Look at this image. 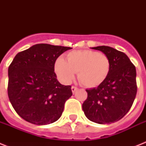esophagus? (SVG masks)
<instances>
[{
	"mask_svg": "<svg viewBox=\"0 0 146 146\" xmlns=\"http://www.w3.org/2000/svg\"><path fill=\"white\" fill-rule=\"evenodd\" d=\"M78 89L77 87H76V86H72L71 87V90H72V92H73V93H75V92Z\"/></svg>",
	"mask_w": 146,
	"mask_h": 146,
	"instance_id": "1",
	"label": "esophagus"
}]
</instances>
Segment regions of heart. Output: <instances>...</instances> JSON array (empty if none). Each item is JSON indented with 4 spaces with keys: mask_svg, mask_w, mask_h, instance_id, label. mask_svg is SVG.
I'll return each instance as SVG.
<instances>
[{
    "mask_svg": "<svg viewBox=\"0 0 146 146\" xmlns=\"http://www.w3.org/2000/svg\"><path fill=\"white\" fill-rule=\"evenodd\" d=\"M111 61L104 54L95 50H73L66 55V60L58 57L54 71L61 82L68 84L78 73V80L87 88H96L105 81L110 73Z\"/></svg>",
    "mask_w": 146,
    "mask_h": 146,
    "instance_id": "1",
    "label": "heart"
}]
</instances>
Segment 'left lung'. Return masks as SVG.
<instances>
[{
	"mask_svg": "<svg viewBox=\"0 0 146 146\" xmlns=\"http://www.w3.org/2000/svg\"><path fill=\"white\" fill-rule=\"evenodd\" d=\"M92 48L109 57L111 70L102 85L86 89L88 97L82 104V110L92 122L99 124L117 122L127 114L136 98V67L123 52L108 46Z\"/></svg>",
	"mask_w": 146,
	"mask_h": 146,
	"instance_id": "left-lung-1",
	"label": "left lung"
}]
</instances>
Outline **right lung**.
<instances>
[{
    "mask_svg": "<svg viewBox=\"0 0 146 146\" xmlns=\"http://www.w3.org/2000/svg\"><path fill=\"white\" fill-rule=\"evenodd\" d=\"M70 47L37 44L18 53L8 68L7 93L18 114L36 125H47L61 116L73 95L70 86L57 80L54 63Z\"/></svg>",
    "mask_w": 146,
    "mask_h": 146,
    "instance_id": "obj_1",
    "label": "right lung"
}]
</instances>
